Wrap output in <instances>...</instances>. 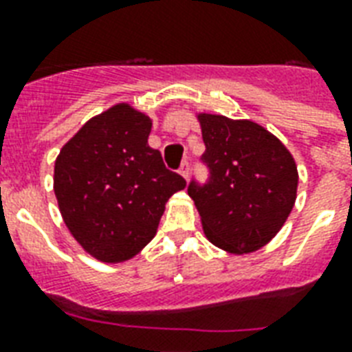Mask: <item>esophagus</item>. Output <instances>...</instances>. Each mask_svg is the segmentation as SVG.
<instances>
[{
    "label": "esophagus",
    "instance_id": "1",
    "mask_svg": "<svg viewBox=\"0 0 352 352\" xmlns=\"http://www.w3.org/2000/svg\"><path fill=\"white\" fill-rule=\"evenodd\" d=\"M179 173H181V175L184 177V179H186V181H188V177H190V164H188V160H184V162H182Z\"/></svg>",
    "mask_w": 352,
    "mask_h": 352
}]
</instances>
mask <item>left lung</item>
Here are the masks:
<instances>
[{"instance_id": "1", "label": "left lung", "mask_w": 352, "mask_h": 352, "mask_svg": "<svg viewBox=\"0 0 352 352\" xmlns=\"http://www.w3.org/2000/svg\"><path fill=\"white\" fill-rule=\"evenodd\" d=\"M212 177L188 195L206 239L226 254L261 250L283 228L298 195V166L274 133L248 118L195 113Z\"/></svg>"}]
</instances>
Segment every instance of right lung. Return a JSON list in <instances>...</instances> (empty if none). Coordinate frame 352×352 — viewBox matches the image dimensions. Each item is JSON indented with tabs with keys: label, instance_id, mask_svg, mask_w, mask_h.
Masks as SVG:
<instances>
[{
	"label": "right lung",
	"instance_id": "add662e5",
	"mask_svg": "<svg viewBox=\"0 0 352 352\" xmlns=\"http://www.w3.org/2000/svg\"><path fill=\"white\" fill-rule=\"evenodd\" d=\"M153 120L120 102L85 122L54 162V195L76 243L102 263H124L153 239L186 181L166 170L148 138Z\"/></svg>",
	"mask_w": 352,
	"mask_h": 352
}]
</instances>
